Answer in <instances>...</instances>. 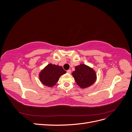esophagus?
Masks as SVG:
<instances>
[{
  "label": "esophagus",
  "mask_w": 132,
  "mask_h": 132,
  "mask_svg": "<svg viewBox=\"0 0 132 132\" xmlns=\"http://www.w3.org/2000/svg\"><path fill=\"white\" fill-rule=\"evenodd\" d=\"M67 72L68 73V74H70L71 73V70L70 69H69V70H67Z\"/></svg>",
  "instance_id": "esophagus-1"
}]
</instances>
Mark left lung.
<instances>
[{
	"mask_svg": "<svg viewBox=\"0 0 132 132\" xmlns=\"http://www.w3.org/2000/svg\"><path fill=\"white\" fill-rule=\"evenodd\" d=\"M72 75L77 84L81 88L91 86L96 79V73L93 69L84 64L77 66Z\"/></svg>",
	"mask_w": 132,
	"mask_h": 132,
	"instance_id": "obj_1",
	"label": "left lung"
}]
</instances>
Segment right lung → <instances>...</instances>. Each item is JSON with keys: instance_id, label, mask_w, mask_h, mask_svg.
Wrapping results in <instances>:
<instances>
[{"instance_id": "right-lung-1", "label": "right lung", "mask_w": 132, "mask_h": 132, "mask_svg": "<svg viewBox=\"0 0 132 132\" xmlns=\"http://www.w3.org/2000/svg\"><path fill=\"white\" fill-rule=\"evenodd\" d=\"M66 73L62 67L50 64L39 74V79L43 84L52 87L55 85L61 76Z\"/></svg>"}]
</instances>
